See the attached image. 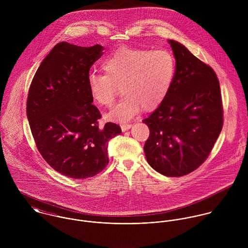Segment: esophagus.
I'll return each mask as SVG.
<instances>
[{
    "label": "esophagus",
    "mask_w": 248,
    "mask_h": 248,
    "mask_svg": "<svg viewBox=\"0 0 248 248\" xmlns=\"http://www.w3.org/2000/svg\"><path fill=\"white\" fill-rule=\"evenodd\" d=\"M132 128V124H122L121 125V130H122V132H126V131H128L129 129H131Z\"/></svg>",
    "instance_id": "obj_1"
}]
</instances>
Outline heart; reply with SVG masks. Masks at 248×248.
Here are the masks:
<instances>
[{
	"mask_svg": "<svg viewBox=\"0 0 248 248\" xmlns=\"http://www.w3.org/2000/svg\"><path fill=\"white\" fill-rule=\"evenodd\" d=\"M104 74L91 73L88 89L100 106H110L117 87L124 94L106 114L108 120L126 122L140 109L151 111L168 95L176 74V61L165 49L146 50L121 46L101 64Z\"/></svg>",
	"mask_w": 248,
	"mask_h": 248,
	"instance_id": "b5f03b06",
	"label": "heart"
}]
</instances>
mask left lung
Here are the masks:
<instances>
[{"label":"left lung","instance_id":"left-lung-1","mask_svg":"<svg viewBox=\"0 0 248 248\" xmlns=\"http://www.w3.org/2000/svg\"><path fill=\"white\" fill-rule=\"evenodd\" d=\"M168 43L176 59L175 79L164 101L143 120L150 130L144 153L156 172L181 177L209 155L222 129V104L215 71L179 42Z\"/></svg>","mask_w":248,"mask_h":248}]
</instances>
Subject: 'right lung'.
<instances>
[{"label": "right lung", "instance_id": "right-lung-1", "mask_svg": "<svg viewBox=\"0 0 248 248\" xmlns=\"http://www.w3.org/2000/svg\"><path fill=\"white\" fill-rule=\"evenodd\" d=\"M100 45L57 44L36 71L30 88L27 115L36 146L58 173L74 179L93 177L108 163V142L118 125H98L87 81L90 69L103 54Z\"/></svg>", "mask_w": 248, "mask_h": 248}]
</instances>
